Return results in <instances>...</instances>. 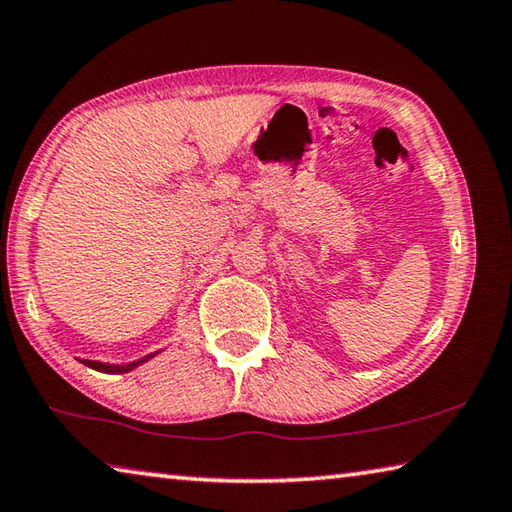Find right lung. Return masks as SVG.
<instances>
[{
  "instance_id": "1",
  "label": "right lung",
  "mask_w": 512,
  "mask_h": 512,
  "mask_svg": "<svg viewBox=\"0 0 512 512\" xmlns=\"http://www.w3.org/2000/svg\"><path fill=\"white\" fill-rule=\"evenodd\" d=\"M159 353V351H156ZM156 353H150V356H145V358H141V360H134V362H127V365H107V362H96V360H80V362H85L87 367H91V369H96V371H102V374H123V371H132L134 367H138V365H143L145 360H150V358H154Z\"/></svg>"
}]
</instances>
